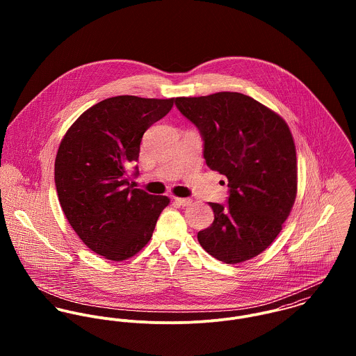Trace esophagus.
<instances>
[{
	"mask_svg": "<svg viewBox=\"0 0 356 356\" xmlns=\"http://www.w3.org/2000/svg\"><path fill=\"white\" fill-rule=\"evenodd\" d=\"M174 200H175V203L179 204V205H182V207H188V205H191L192 204V200L191 199H182V197H174Z\"/></svg>",
	"mask_w": 356,
	"mask_h": 356,
	"instance_id": "obj_1",
	"label": "esophagus"
}]
</instances>
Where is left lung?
I'll return each mask as SVG.
<instances>
[{
	"mask_svg": "<svg viewBox=\"0 0 356 356\" xmlns=\"http://www.w3.org/2000/svg\"><path fill=\"white\" fill-rule=\"evenodd\" d=\"M175 105L199 129L207 165L229 181V202L209 203L213 222L197 240L227 264L250 260L275 240L295 204L292 133L278 113L236 92L177 97Z\"/></svg>",
	"mask_w": 356,
	"mask_h": 356,
	"instance_id": "obj_1",
	"label": "left lung"
}]
</instances>
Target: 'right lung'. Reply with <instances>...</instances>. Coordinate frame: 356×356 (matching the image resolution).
<instances>
[{"mask_svg":"<svg viewBox=\"0 0 356 356\" xmlns=\"http://www.w3.org/2000/svg\"><path fill=\"white\" fill-rule=\"evenodd\" d=\"M175 99L116 96L90 106L67 130L54 161L63 212L83 244L112 261L140 252L170 204L129 184L144 133ZM136 167V175L138 174Z\"/></svg>","mask_w":356,"mask_h":356,"instance_id":"obj_1","label":"right lung"}]
</instances>
